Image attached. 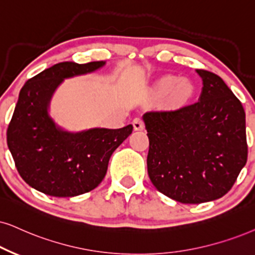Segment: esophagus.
I'll use <instances>...</instances> for the list:
<instances>
[{"label":"esophagus","mask_w":255,"mask_h":255,"mask_svg":"<svg viewBox=\"0 0 255 255\" xmlns=\"http://www.w3.org/2000/svg\"><path fill=\"white\" fill-rule=\"evenodd\" d=\"M133 127L135 130H142L144 128V122L141 118H135L133 120Z\"/></svg>","instance_id":"34e87169"}]
</instances>
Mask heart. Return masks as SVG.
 I'll use <instances>...</instances> for the list:
<instances>
[{
  "instance_id": "heart-1",
  "label": "heart",
  "mask_w": 255,
  "mask_h": 255,
  "mask_svg": "<svg viewBox=\"0 0 255 255\" xmlns=\"http://www.w3.org/2000/svg\"><path fill=\"white\" fill-rule=\"evenodd\" d=\"M160 87L161 89L166 93H170L172 90H174L176 88L175 94L180 99L188 98V96L192 94V86L187 82L180 83V80L178 77H173V76L166 77V79H163L162 81H161Z\"/></svg>"
}]
</instances>
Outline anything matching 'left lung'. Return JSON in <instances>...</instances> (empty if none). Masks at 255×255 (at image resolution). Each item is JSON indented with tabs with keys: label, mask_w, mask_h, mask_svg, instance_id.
<instances>
[{
	"label": "left lung",
	"mask_w": 255,
	"mask_h": 255,
	"mask_svg": "<svg viewBox=\"0 0 255 255\" xmlns=\"http://www.w3.org/2000/svg\"><path fill=\"white\" fill-rule=\"evenodd\" d=\"M199 101L143 115L148 175L162 194L182 204L213 201L231 191L246 165V115L217 74L196 69Z\"/></svg>",
	"instance_id": "1"
}]
</instances>
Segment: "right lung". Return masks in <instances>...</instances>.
Wrapping results in <instances>:
<instances>
[{"mask_svg": "<svg viewBox=\"0 0 255 255\" xmlns=\"http://www.w3.org/2000/svg\"><path fill=\"white\" fill-rule=\"evenodd\" d=\"M104 61L60 62L29 79L18 94L7 129V143L21 178L47 195L70 198L96 188L107 173L109 157L133 131L95 128L67 133L48 117L50 96L64 77L86 74Z\"/></svg>", "mask_w": 255, "mask_h": 255, "instance_id": "right-lung-1", "label": "right lung"}]
</instances>
